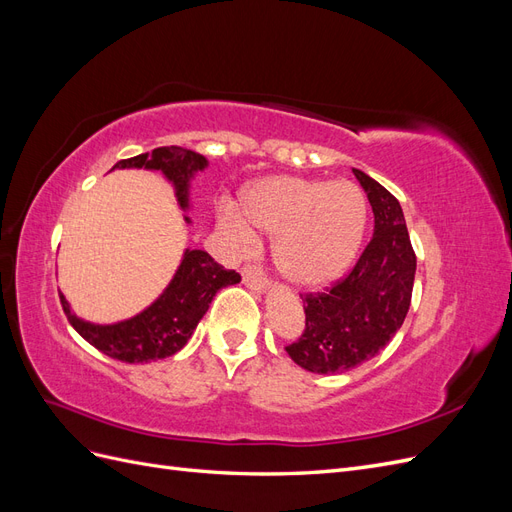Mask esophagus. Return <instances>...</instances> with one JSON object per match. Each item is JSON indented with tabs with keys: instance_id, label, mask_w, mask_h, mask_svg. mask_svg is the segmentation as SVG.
I'll list each match as a JSON object with an SVG mask.
<instances>
[{
	"instance_id": "34e87169",
	"label": "esophagus",
	"mask_w": 512,
	"mask_h": 512,
	"mask_svg": "<svg viewBox=\"0 0 512 512\" xmlns=\"http://www.w3.org/2000/svg\"><path fill=\"white\" fill-rule=\"evenodd\" d=\"M243 282L250 286L252 290H258V292H265L269 288L265 273H262V269L256 267V265H245L243 267Z\"/></svg>"
}]
</instances>
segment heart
I'll use <instances>...</instances> for the list:
<instances>
[{
  "label": "heart",
  "mask_w": 512,
  "mask_h": 512,
  "mask_svg": "<svg viewBox=\"0 0 512 512\" xmlns=\"http://www.w3.org/2000/svg\"><path fill=\"white\" fill-rule=\"evenodd\" d=\"M243 211L224 207L222 228L241 250L256 243L252 224L275 237V265L286 280L301 288L327 286L342 275L365 232L367 205L350 181L324 183L303 177H269L245 192Z\"/></svg>",
  "instance_id": "obj_1"
}]
</instances>
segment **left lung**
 I'll list each match as a JSON object with an SVG mask.
<instances>
[{"label": "left lung", "instance_id": "left-lung-1", "mask_svg": "<svg viewBox=\"0 0 512 512\" xmlns=\"http://www.w3.org/2000/svg\"><path fill=\"white\" fill-rule=\"evenodd\" d=\"M374 211V237L344 280L305 294V329L286 346L290 359L314 374H344L391 342L412 301L416 256L399 200L352 168Z\"/></svg>", "mask_w": 512, "mask_h": 512}]
</instances>
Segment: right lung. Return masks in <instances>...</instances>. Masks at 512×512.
<instances>
[{"label":"right lung","instance_id":"add662e5","mask_svg":"<svg viewBox=\"0 0 512 512\" xmlns=\"http://www.w3.org/2000/svg\"><path fill=\"white\" fill-rule=\"evenodd\" d=\"M113 168H147L162 170L175 185L181 209L190 207V181L198 170L207 168V158L183 147H158L128 160H119ZM185 222H190L185 215ZM237 271L224 269L203 250H185L181 265L160 297L141 314L115 324H94L76 318L59 294L61 307L83 339L111 359L123 363H151L179 352L192 337L196 324L207 314L215 292L239 284Z\"/></svg>","mask_w":512,"mask_h":512}]
</instances>
